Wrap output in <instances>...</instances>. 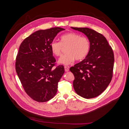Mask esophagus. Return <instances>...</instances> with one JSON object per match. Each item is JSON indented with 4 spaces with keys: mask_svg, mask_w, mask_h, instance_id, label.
I'll use <instances>...</instances> for the list:
<instances>
[{
    "mask_svg": "<svg viewBox=\"0 0 129 129\" xmlns=\"http://www.w3.org/2000/svg\"><path fill=\"white\" fill-rule=\"evenodd\" d=\"M64 70H65L66 72H68L69 70V67H67V66H64Z\"/></svg>",
    "mask_w": 129,
    "mask_h": 129,
    "instance_id": "1",
    "label": "esophagus"
}]
</instances>
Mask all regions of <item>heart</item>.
I'll return each instance as SVG.
<instances>
[{
    "instance_id": "1",
    "label": "heart",
    "mask_w": 129,
    "mask_h": 129,
    "mask_svg": "<svg viewBox=\"0 0 129 129\" xmlns=\"http://www.w3.org/2000/svg\"><path fill=\"white\" fill-rule=\"evenodd\" d=\"M50 49L54 55L59 56L62 54L63 47L66 53L62 56L58 62L64 65L72 63L75 60H82L87 56L90 49V43L86 37L74 32L66 33L60 37V42L53 41L50 44Z\"/></svg>"
}]
</instances>
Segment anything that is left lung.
Here are the masks:
<instances>
[{
	"mask_svg": "<svg viewBox=\"0 0 129 129\" xmlns=\"http://www.w3.org/2000/svg\"><path fill=\"white\" fill-rule=\"evenodd\" d=\"M72 28L84 33L90 43L87 56L70 68L75 77L73 87L77 94L83 98H94L106 89L111 81L114 52L102 34L85 27Z\"/></svg>",
	"mask_w": 129,
	"mask_h": 129,
	"instance_id": "1",
	"label": "left lung"
}]
</instances>
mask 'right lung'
<instances>
[{"label":"right lung","mask_w":129,"mask_h":129,"mask_svg":"<svg viewBox=\"0 0 129 129\" xmlns=\"http://www.w3.org/2000/svg\"><path fill=\"white\" fill-rule=\"evenodd\" d=\"M64 30L53 27L39 30L24 40L16 57L15 70L25 91L38 102L53 98L64 73L63 66H55L50 44L57 34Z\"/></svg>","instance_id":"1"}]
</instances>
